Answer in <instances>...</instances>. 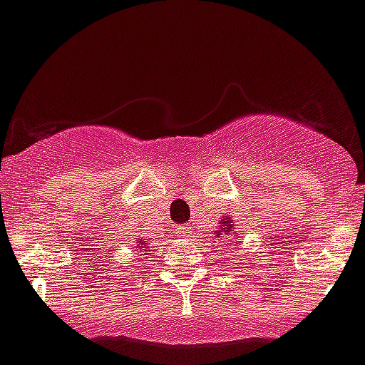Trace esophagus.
<instances>
[{
  "mask_svg": "<svg viewBox=\"0 0 365 365\" xmlns=\"http://www.w3.org/2000/svg\"><path fill=\"white\" fill-rule=\"evenodd\" d=\"M176 231H178V237H182V239H187V237L191 235V227L187 226V224H180Z\"/></svg>",
  "mask_w": 365,
  "mask_h": 365,
  "instance_id": "esophagus-1",
  "label": "esophagus"
}]
</instances>
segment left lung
I'll return each instance as SVG.
<instances>
[{
    "mask_svg": "<svg viewBox=\"0 0 365 365\" xmlns=\"http://www.w3.org/2000/svg\"><path fill=\"white\" fill-rule=\"evenodd\" d=\"M224 226H227V227H224V230H226V231H230V226H233V224H231V222H230V220H227V222H226V224H224ZM215 235H217V233H215Z\"/></svg>",
    "mask_w": 365,
    "mask_h": 365,
    "instance_id": "1",
    "label": "left lung"
}]
</instances>
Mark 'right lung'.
Returning <instances> with one entry per match:
<instances>
[{"instance_id": "obj_1", "label": "right lung", "mask_w": 365, "mask_h": 365, "mask_svg": "<svg viewBox=\"0 0 365 365\" xmlns=\"http://www.w3.org/2000/svg\"><path fill=\"white\" fill-rule=\"evenodd\" d=\"M145 242H147V240H139V244H138V246H141V248H143V246H145Z\"/></svg>"}]
</instances>
